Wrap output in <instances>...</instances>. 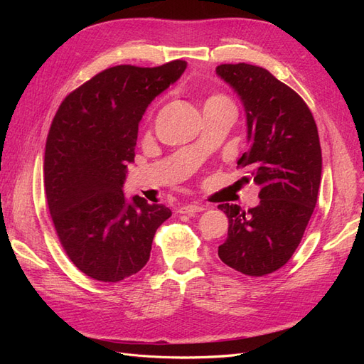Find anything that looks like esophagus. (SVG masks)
Wrapping results in <instances>:
<instances>
[{
  "label": "esophagus",
  "instance_id": "1",
  "mask_svg": "<svg viewBox=\"0 0 364 364\" xmlns=\"http://www.w3.org/2000/svg\"><path fill=\"white\" fill-rule=\"evenodd\" d=\"M200 211H205V206L199 205V203H188V205H183L179 208L181 214H194V213H200Z\"/></svg>",
  "mask_w": 364,
  "mask_h": 364
}]
</instances>
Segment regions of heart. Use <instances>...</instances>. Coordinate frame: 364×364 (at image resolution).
Instances as JSON below:
<instances>
[{
    "mask_svg": "<svg viewBox=\"0 0 364 364\" xmlns=\"http://www.w3.org/2000/svg\"><path fill=\"white\" fill-rule=\"evenodd\" d=\"M217 102H229V100L223 95H213V97L208 98L206 103H217Z\"/></svg>",
    "mask_w": 364,
    "mask_h": 364,
    "instance_id": "1",
    "label": "heart"
}]
</instances>
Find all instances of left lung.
<instances>
[{"mask_svg":"<svg viewBox=\"0 0 364 364\" xmlns=\"http://www.w3.org/2000/svg\"><path fill=\"white\" fill-rule=\"evenodd\" d=\"M215 73L245 106L250 146L238 167L261 188L249 211L218 205L229 220L218 257L247 277H264L289 262L314 211L322 176L317 126L302 98L267 70L225 63Z\"/></svg>","mask_w":364,"mask_h":364,"instance_id":"1","label":"left lung"}]
</instances>
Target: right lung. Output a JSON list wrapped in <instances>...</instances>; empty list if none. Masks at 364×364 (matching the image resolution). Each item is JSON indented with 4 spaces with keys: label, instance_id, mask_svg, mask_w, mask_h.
Masks as SVG:
<instances>
[{
    "label": "right lung",
    "instance_id": "add662e5",
    "mask_svg": "<svg viewBox=\"0 0 364 364\" xmlns=\"http://www.w3.org/2000/svg\"><path fill=\"white\" fill-rule=\"evenodd\" d=\"M185 68V60L107 68L65 97L53 118L43 159L48 209L68 258L95 281L138 273L156 229L171 217L139 196L127 202L123 185L142 115Z\"/></svg>",
    "mask_w": 364,
    "mask_h": 364
}]
</instances>
